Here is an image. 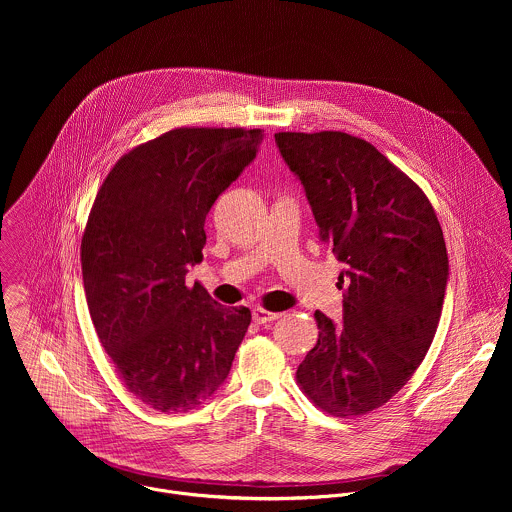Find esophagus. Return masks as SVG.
<instances>
[{"instance_id":"esophagus-1","label":"esophagus","mask_w":512,"mask_h":512,"mask_svg":"<svg viewBox=\"0 0 512 512\" xmlns=\"http://www.w3.org/2000/svg\"><path fill=\"white\" fill-rule=\"evenodd\" d=\"M280 315H282V313H278V311H268V309H264V307H254V311H252V317H254L256 323H268V321L278 319Z\"/></svg>"}]
</instances>
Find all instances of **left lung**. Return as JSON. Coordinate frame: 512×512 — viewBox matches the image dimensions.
<instances>
[{"mask_svg":"<svg viewBox=\"0 0 512 512\" xmlns=\"http://www.w3.org/2000/svg\"><path fill=\"white\" fill-rule=\"evenodd\" d=\"M321 238L347 268L343 325L315 311L317 345L297 366L303 394L337 418L384 406L438 331L447 252L436 211L402 169L345 132H280Z\"/></svg>","mask_w":512,"mask_h":512,"instance_id":"left-lung-1","label":"left lung"}]
</instances>
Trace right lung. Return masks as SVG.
<instances>
[{
	"label": "right lung",
	"instance_id": "right-lung-1",
	"mask_svg": "<svg viewBox=\"0 0 512 512\" xmlns=\"http://www.w3.org/2000/svg\"><path fill=\"white\" fill-rule=\"evenodd\" d=\"M262 130L175 128L122 155L80 244L88 311L122 384L157 412H189L230 372L250 325L195 282L205 219L256 157Z\"/></svg>",
	"mask_w": 512,
	"mask_h": 512
}]
</instances>
